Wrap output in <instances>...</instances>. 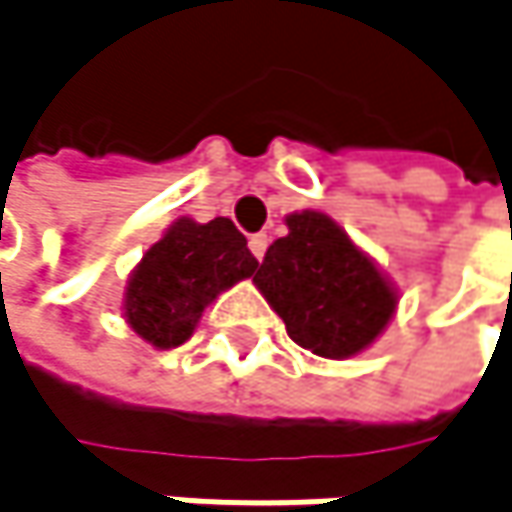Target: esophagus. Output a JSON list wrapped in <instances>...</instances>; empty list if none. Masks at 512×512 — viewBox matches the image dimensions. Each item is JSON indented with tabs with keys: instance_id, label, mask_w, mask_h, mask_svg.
I'll return each mask as SVG.
<instances>
[{
	"instance_id": "1",
	"label": "esophagus",
	"mask_w": 512,
	"mask_h": 512,
	"mask_svg": "<svg viewBox=\"0 0 512 512\" xmlns=\"http://www.w3.org/2000/svg\"><path fill=\"white\" fill-rule=\"evenodd\" d=\"M265 250H268V235L265 232H256V235H250V253L262 262L265 259Z\"/></svg>"
}]
</instances>
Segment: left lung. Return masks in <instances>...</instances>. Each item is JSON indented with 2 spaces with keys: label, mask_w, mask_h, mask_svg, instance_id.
I'll list each match as a JSON object with an SVG mask.
<instances>
[{
  "label": "left lung",
  "mask_w": 512,
  "mask_h": 512,
  "mask_svg": "<svg viewBox=\"0 0 512 512\" xmlns=\"http://www.w3.org/2000/svg\"><path fill=\"white\" fill-rule=\"evenodd\" d=\"M253 283L286 321L291 342L324 359L365 351L398 306L392 283L324 212H294Z\"/></svg>",
  "instance_id": "8db88e82"
}]
</instances>
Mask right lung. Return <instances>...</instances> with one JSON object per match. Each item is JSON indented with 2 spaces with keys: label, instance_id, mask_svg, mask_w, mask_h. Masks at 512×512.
<instances>
[{
  "label": "right lung",
  "instance_id": "right-lung-1",
  "mask_svg": "<svg viewBox=\"0 0 512 512\" xmlns=\"http://www.w3.org/2000/svg\"><path fill=\"white\" fill-rule=\"evenodd\" d=\"M256 268L247 238L229 218L209 224L179 218L132 271L123 300L126 321L153 348H176L191 339L203 309Z\"/></svg>",
  "mask_w": 512,
  "mask_h": 512
}]
</instances>
